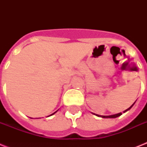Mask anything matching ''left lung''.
Returning a JSON list of instances; mask_svg holds the SVG:
<instances>
[{
    "label": "left lung",
    "instance_id": "8db88e82",
    "mask_svg": "<svg viewBox=\"0 0 147 147\" xmlns=\"http://www.w3.org/2000/svg\"><path fill=\"white\" fill-rule=\"evenodd\" d=\"M135 102H136V101H135ZM135 102L134 103V104H133V105H131L130 107H129V108H127V110H125V111H123V113H125L126 111H129V110H130V108L133 107V106H134V105L135 104ZM94 114V115H96V116H98V117H102V118H116V117H117L121 116V114H122V113H118V114H113V115H108V116H103V115H98V114Z\"/></svg>",
    "mask_w": 147,
    "mask_h": 147
}]
</instances>
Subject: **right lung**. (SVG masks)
<instances>
[{
  "label": "right lung",
  "instance_id": "obj_1",
  "mask_svg": "<svg viewBox=\"0 0 147 147\" xmlns=\"http://www.w3.org/2000/svg\"><path fill=\"white\" fill-rule=\"evenodd\" d=\"M56 111H55V112H54V113H53V114H51V115H53V114H55V113H56ZM51 115H49V116H51ZM48 117H49V116H48Z\"/></svg>",
  "mask_w": 147,
  "mask_h": 147
}]
</instances>
